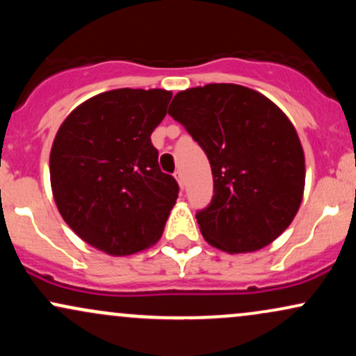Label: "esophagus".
<instances>
[{
    "label": "esophagus",
    "instance_id": "obj_1",
    "mask_svg": "<svg viewBox=\"0 0 356 356\" xmlns=\"http://www.w3.org/2000/svg\"><path fill=\"white\" fill-rule=\"evenodd\" d=\"M174 177H175V181L179 182V186L184 187V174L181 172V170H177V172L174 174Z\"/></svg>",
    "mask_w": 356,
    "mask_h": 356
}]
</instances>
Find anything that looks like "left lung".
<instances>
[{
  "instance_id": "1",
  "label": "left lung",
  "mask_w": 356,
  "mask_h": 356,
  "mask_svg": "<svg viewBox=\"0 0 356 356\" xmlns=\"http://www.w3.org/2000/svg\"><path fill=\"white\" fill-rule=\"evenodd\" d=\"M169 115L209 159L214 195L195 214L204 239L231 254L271 244L303 201L305 152L291 120L263 93L234 83L182 90Z\"/></svg>"
}]
</instances>
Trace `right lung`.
I'll use <instances>...</instances> for the list:
<instances>
[{
	"label": "right lung",
	"mask_w": 356,
	"mask_h": 356,
	"mask_svg": "<svg viewBox=\"0 0 356 356\" xmlns=\"http://www.w3.org/2000/svg\"><path fill=\"white\" fill-rule=\"evenodd\" d=\"M170 99L162 88L108 90L72 110L53 140L50 182L61 218L110 256L154 246L177 201V182L162 172L150 142Z\"/></svg>",
	"instance_id": "obj_1"
}]
</instances>
